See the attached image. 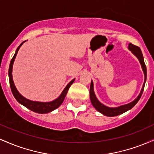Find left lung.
<instances>
[{
	"label": "left lung",
	"instance_id": "1",
	"mask_svg": "<svg viewBox=\"0 0 154 154\" xmlns=\"http://www.w3.org/2000/svg\"><path fill=\"white\" fill-rule=\"evenodd\" d=\"M128 49L137 58V59L139 60L140 63L141 67H142L143 72L144 73L145 79H144V82L143 85L142 89H141L140 93L138 95V96L135 98L133 101L130 102V103L125 104V105L119 106L117 107H109L103 105V103H101L99 100H98L97 97L95 96V92H94V87H93V82L91 81V88H90V98H91V103L93 104V107L96 109L97 111H99L100 113H101L103 115L107 116H115L120 115V114H123V113L126 112L130 109H131L132 107L135 106L136 103L138 102V100L140 98L141 95L143 94V92L144 90V86L145 83L146 82V76H147V70H146V66L145 64L143 56V54L141 52L140 48L139 47L136 46L135 45H132V43L129 44Z\"/></svg>",
	"mask_w": 154,
	"mask_h": 154
}]
</instances>
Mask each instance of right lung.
<instances>
[{"label":"right lung","mask_w":154,"mask_h":154,"mask_svg":"<svg viewBox=\"0 0 154 154\" xmlns=\"http://www.w3.org/2000/svg\"><path fill=\"white\" fill-rule=\"evenodd\" d=\"M25 41L22 42V43L19 45V46L17 48L14 56L12 58L11 61L10 65H9V69H8V77H9V82H10V87L11 89V92L13 93L14 96L16 98V100L19 102V103H21L22 105L25 106L27 109H29V110L34 111V112L39 113V114H47V113L51 112L52 111L55 110V109H57L58 107H59L61 106V104L63 103V100H64L66 95L68 92L70 86L73 84V82H75V79H73L71 82H69L67 84V85L65 87L62 93H61V95L58 97L56 99H55L52 101L50 102H40V101H33V100H29L27 98H24L23 95H22L19 93V92L17 91V88H16L14 82L13 80V77H12V69H13V64L14 62V60L16 59V56H17V53L20 48V47L22 46V44Z\"/></svg>","instance_id":"1"}]
</instances>
